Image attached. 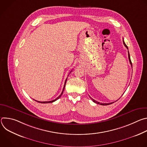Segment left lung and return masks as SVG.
<instances>
[{"label": "left lung", "mask_w": 147, "mask_h": 147, "mask_svg": "<svg viewBox=\"0 0 147 147\" xmlns=\"http://www.w3.org/2000/svg\"><path fill=\"white\" fill-rule=\"evenodd\" d=\"M123 44L124 45V46H125V47H126V48L128 49V47H127V46L125 45V42H124V39H123ZM128 56H129V61H130V64H131V66H132V63H131V60H130V54H129V51H128ZM91 98V97H90ZM91 99L92 100V101L94 102H95V103H97V104H99V105H110V104H112V103H113V102H111V103H100V102H97V101H96L95 100H94V99H93L92 98H91Z\"/></svg>", "instance_id": "left-lung-1"}]
</instances>
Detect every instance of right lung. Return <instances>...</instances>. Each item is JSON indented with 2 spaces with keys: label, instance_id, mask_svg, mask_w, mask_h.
Returning <instances> with one entry per match:
<instances>
[{
  "label": "right lung",
  "instance_id": "1",
  "mask_svg": "<svg viewBox=\"0 0 147 147\" xmlns=\"http://www.w3.org/2000/svg\"><path fill=\"white\" fill-rule=\"evenodd\" d=\"M71 72V71H70ZM67 78H66V81H65V85H64V87H63V91H62V92L61 93V94L57 97V98H56L55 99H54V100H51V101H45V102H40V101H37V100H35V101H36V102H40V103H52V102H55V101H56V100H57L59 98H60V97L61 96V95H62V94H63V91H64V90H65V86H66V81H67Z\"/></svg>",
  "mask_w": 147,
  "mask_h": 147
}]
</instances>
